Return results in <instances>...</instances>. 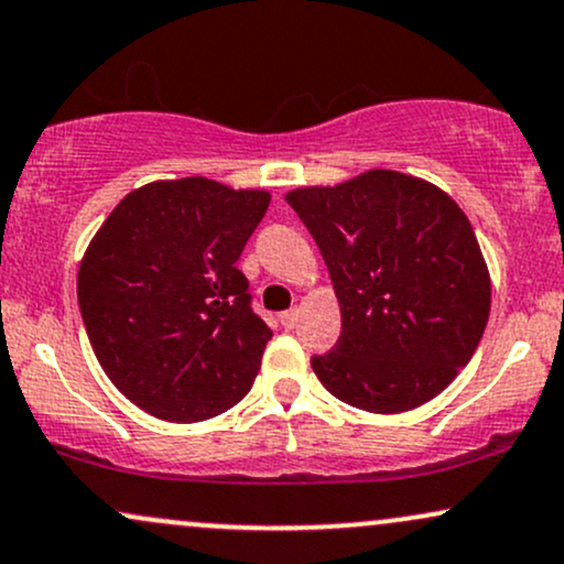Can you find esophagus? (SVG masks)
<instances>
[{"mask_svg": "<svg viewBox=\"0 0 564 564\" xmlns=\"http://www.w3.org/2000/svg\"><path fill=\"white\" fill-rule=\"evenodd\" d=\"M281 323H283V328H296V323H300V310H286L281 315Z\"/></svg>", "mask_w": 564, "mask_h": 564, "instance_id": "esophagus-1", "label": "esophagus"}]
</instances>
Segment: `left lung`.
I'll return each mask as SVG.
<instances>
[{
	"mask_svg": "<svg viewBox=\"0 0 564 564\" xmlns=\"http://www.w3.org/2000/svg\"><path fill=\"white\" fill-rule=\"evenodd\" d=\"M286 202L328 264L341 336L312 370L336 399L393 415L431 402L476 355L491 281L449 194L397 171L307 186Z\"/></svg>",
	"mask_w": 564,
	"mask_h": 564,
	"instance_id": "8db88e82",
	"label": "left lung"
}]
</instances>
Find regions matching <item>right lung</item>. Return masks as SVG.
I'll list each match as a JSON object with an SVG mask.
<instances>
[{
    "label": "right lung",
    "mask_w": 564,
    "mask_h": 564,
    "mask_svg": "<svg viewBox=\"0 0 564 564\" xmlns=\"http://www.w3.org/2000/svg\"><path fill=\"white\" fill-rule=\"evenodd\" d=\"M268 192L209 178L154 181L120 199L78 268L101 370L135 406L199 423L247 397L273 330L236 268Z\"/></svg>",
    "instance_id": "add662e5"
}]
</instances>
